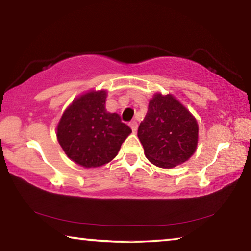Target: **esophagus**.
I'll use <instances>...</instances> for the list:
<instances>
[{
	"label": "esophagus",
	"instance_id": "obj_1",
	"mask_svg": "<svg viewBox=\"0 0 251 251\" xmlns=\"http://www.w3.org/2000/svg\"><path fill=\"white\" fill-rule=\"evenodd\" d=\"M129 126H130V128H131V130L134 131V133H136V131H137V128H138L137 123H136V122H130L129 123Z\"/></svg>",
	"mask_w": 251,
	"mask_h": 251
}]
</instances>
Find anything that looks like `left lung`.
Returning <instances> with one entry per match:
<instances>
[{"instance_id": "1", "label": "left lung", "mask_w": 251, "mask_h": 251, "mask_svg": "<svg viewBox=\"0 0 251 251\" xmlns=\"http://www.w3.org/2000/svg\"><path fill=\"white\" fill-rule=\"evenodd\" d=\"M147 159L160 168H173L196 151L198 124L173 95H154L137 131Z\"/></svg>"}]
</instances>
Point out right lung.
Masks as SVG:
<instances>
[{
  "label": "right lung",
  "instance_id": "obj_1",
  "mask_svg": "<svg viewBox=\"0 0 251 251\" xmlns=\"http://www.w3.org/2000/svg\"><path fill=\"white\" fill-rule=\"evenodd\" d=\"M106 91H92L66 108L57 125V141L69 158L85 168L114 159L131 129L105 108Z\"/></svg>",
  "mask_w": 251,
  "mask_h": 251
}]
</instances>
